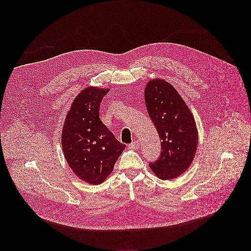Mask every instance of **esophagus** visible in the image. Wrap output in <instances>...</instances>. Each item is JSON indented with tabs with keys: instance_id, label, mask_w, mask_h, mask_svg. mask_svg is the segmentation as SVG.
I'll use <instances>...</instances> for the list:
<instances>
[{
	"instance_id": "obj_1",
	"label": "esophagus",
	"mask_w": 251,
	"mask_h": 251,
	"mask_svg": "<svg viewBox=\"0 0 251 251\" xmlns=\"http://www.w3.org/2000/svg\"><path fill=\"white\" fill-rule=\"evenodd\" d=\"M139 147H140V143L138 142V140L136 141H133L132 143L130 144L129 146H128V148L129 149H131V150H138L139 149Z\"/></svg>"
}]
</instances>
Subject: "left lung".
<instances>
[{"mask_svg":"<svg viewBox=\"0 0 251 251\" xmlns=\"http://www.w3.org/2000/svg\"><path fill=\"white\" fill-rule=\"evenodd\" d=\"M145 102L161 142L160 155L150 167L160 179H175L190 166L196 152L194 118L176 89L162 79L147 84Z\"/></svg>","mask_w":251,"mask_h":251,"instance_id":"1","label":"left lung"}]
</instances>
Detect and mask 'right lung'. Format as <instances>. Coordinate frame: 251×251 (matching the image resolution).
Instances as JSON below:
<instances>
[{"instance_id":"1","label":"right lung","mask_w":251,"mask_h":251,"mask_svg":"<svg viewBox=\"0 0 251 251\" xmlns=\"http://www.w3.org/2000/svg\"><path fill=\"white\" fill-rule=\"evenodd\" d=\"M108 89L88 87L76 97L62 132L65 158L76 176L91 184L104 181L126 148L100 119Z\"/></svg>"}]
</instances>
